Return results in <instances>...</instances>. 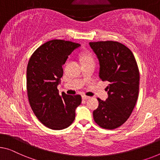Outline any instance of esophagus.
Listing matches in <instances>:
<instances>
[{"label": "esophagus", "instance_id": "esophagus-1", "mask_svg": "<svg viewBox=\"0 0 160 160\" xmlns=\"http://www.w3.org/2000/svg\"><path fill=\"white\" fill-rule=\"evenodd\" d=\"M82 98L83 100H85V101H86V100L90 98V97H88V96H86V95H82Z\"/></svg>", "mask_w": 160, "mask_h": 160}]
</instances>
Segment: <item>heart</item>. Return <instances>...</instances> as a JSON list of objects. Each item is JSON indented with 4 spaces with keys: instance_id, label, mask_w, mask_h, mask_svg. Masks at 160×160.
<instances>
[{
    "instance_id": "b5f03b06",
    "label": "heart",
    "mask_w": 160,
    "mask_h": 160,
    "mask_svg": "<svg viewBox=\"0 0 160 160\" xmlns=\"http://www.w3.org/2000/svg\"><path fill=\"white\" fill-rule=\"evenodd\" d=\"M87 60H92V57L90 54H84L82 57V61H87Z\"/></svg>"
}]
</instances>
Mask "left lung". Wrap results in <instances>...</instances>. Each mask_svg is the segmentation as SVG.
Returning <instances> with one entry per match:
<instances>
[{
	"mask_svg": "<svg viewBox=\"0 0 160 160\" xmlns=\"http://www.w3.org/2000/svg\"><path fill=\"white\" fill-rule=\"evenodd\" d=\"M89 44L98 59L100 78L109 82L108 98H98V107L92 113L94 121L102 128L114 129L127 121L134 108L139 96V68L132 52L121 43Z\"/></svg>",
	"mask_w": 160,
	"mask_h": 160,
	"instance_id": "8db88e82",
	"label": "left lung"
}]
</instances>
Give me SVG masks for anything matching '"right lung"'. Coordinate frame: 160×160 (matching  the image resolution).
<instances>
[{"label": "right lung", "instance_id": "right-lung-1", "mask_svg": "<svg viewBox=\"0 0 160 160\" xmlns=\"http://www.w3.org/2000/svg\"><path fill=\"white\" fill-rule=\"evenodd\" d=\"M80 46L78 43L54 39L40 46L28 61L27 88L28 101L37 118L51 129H64L72 124L80 95L62 92L57 85L63 75L62 65L68 56Z\"/></svg>", "mask_w": 160, "mask_h": 160}]
</instances>
